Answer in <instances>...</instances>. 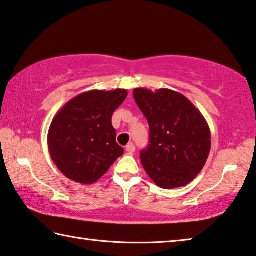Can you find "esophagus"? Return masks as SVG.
Here are the masks:
<instances>
[{
  "label": "esophagus",
  "instance_id": "1",
  "mask_svg": "<svg viewBox=\"0 0 256 256\" xmlns=\"http://www.w3.org/2000/svg\"><path fill=\"white\" fill-rule=\"evenodd\" d=\"M135 150H136V147H135V145L132 144V142H130V144H128L127 146H126V152H127L128 154H134L135 153Z\"/></svg>",
  "mask_w": 256,
  "mask_h": 256
}]
</instances>
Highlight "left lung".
Wrapping results in <instances>:
<instances>
[{
	"label": "left lung",
	"mask_w": 256,
	"mask_h": 256,
	"mask_svg": "<svg viewBox=\"0 0 256 256\" xmlns=\"http://www.w3.org/2000/svg\"><path fill=\"white\" fill-rule=\"evenodd\" d=\"M134 98L150 124V144L140 152L146 173L163 189L194 181L212 147L207 121L192 102L168 88H135Z\"/></svg>",
	"instance_id": "8db88e82"
}]
</instances>
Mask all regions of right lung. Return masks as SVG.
I'll use <instances>...</instances> for the list:
<instances>
[{
    "instance_id": "1",
    "label": "right lung",
    "mask_w": 256,
    "mask_h": 256,
    "mask_svg": "<svg viewBox=\"0 0 256 256\" xmlns=\"http://www.w3.org/2000/svg\"><path fill=\"white\" fill-rule=\"evenodd\" d=\"M127 90L92 91L72 98L54 116L48 150L57 168L70 180L92 184L124 154L111 118L127 98Z\"/></svg>"
}]
</instances>
